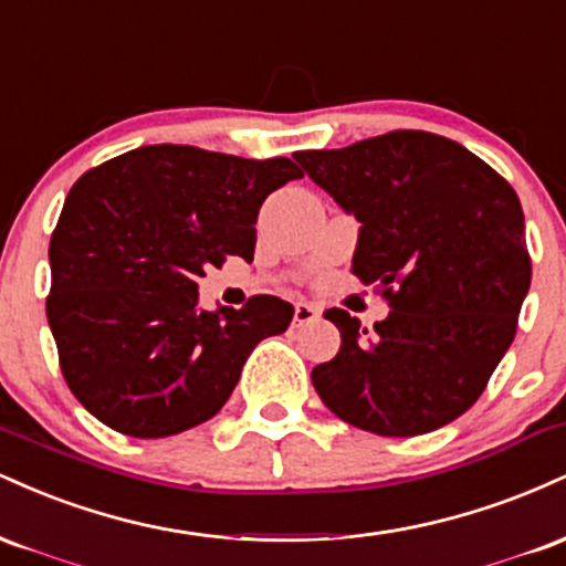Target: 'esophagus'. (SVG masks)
Masks as SVG:
<instances>
[{
    "mask_svg": "<svg viewBox=\"0 0 566 566\" xmlns=\"http://www.w3.org/2000/svg\"><path fill=\"white\" fill-rule=\"evenodd\" d=\"M319 316V308L311 303H295V311H292V324L295 327H303V324H311Z\"/></svg>",
    "mask_w": 566,
    "mask_h": 566,
    "instance_id": "obj_1",
    "label": "esophagus"
}]
</instances>
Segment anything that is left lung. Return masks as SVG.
<instances>
[{
	"instance_id": "obj_1",
	"label": "left lung",
	"mask_w": 566,
	"mask_h": 566,
	"mask_svg": "<svg viewBox=\"0 0 566 566\" xmlns=\"http://www.w3.org/2000/svg\"><path fill=\"white\" fill-rule=\"evenodd\" d=\"M295 159L361 223L350 271L391 308L373 337L348 311L324 314L340 350L311 369L316 394L378 437L452 423L509 350L530 290L516 191L469 148L423 129Z\"/></svg>"
}]
</instances>
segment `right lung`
I'll return each mask as SVG.
<instances>
[{
  "instance_id": "1",
  "label": "right lung",
  "mask_w": 566,
  "mask_h": 566,
  "mask_svg": "<svg viewBox=\"0 0 566 566\" xmlns=\"http://www.w3.org/2000/svg\"><path fill=\"white\" fill-rule=\"evenodd\" d=\"M303 178L292 159L140 146L71 186L50 239L48 322L71 394L101 423L161 439L229 401L252 348L282 335L292 305L252 295L201 311L199 279L252 261L258 210Z\"/></svg>"
}]
</instances>
